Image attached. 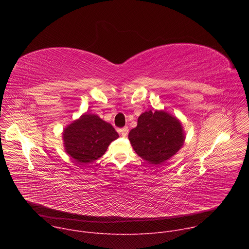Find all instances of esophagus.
Returning a JSON list of instances; mask_svg holds the SVG:
<instances>
[{
    "instance_id": "esophagus-1",
    "label": "esophagus",
    "mask_w": 249,
    "mask_h": 249,
    "mask_svg": "<svg viewBox=\"0 0 249 249\" xmlns=\"http://www.w3.org/2000/svg\"><path fill=\"white\" fill-rule=\"evenodd\" d=\"M118 132L121 134V136H122V137H126V136L128 135L129 129H128V127H123V128L119 129V130H118Z\"/></svg>"
}]
</instances>
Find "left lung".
<instances>
[{"instance_id": "8db88e82", "label": "left lung", "mask_w": 249, "mask_h": 249, "mask_svg": "<svg viewBox=\"0 0 249 249\" xmlns=\"http://www.w3.org/2000/svg\"><path fill=\"white\" fill-rule=\"evenodd\" d=\"M134 151L152 164H160L174 156L184 143V132L176 117L165 111H146L128 136Z\"/></svg>"}]
</instances>
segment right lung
Instances as JSON below:
<instances>
[{"mask_svg":"<svg viewBox=\"0 0 249 249\" xmlns=\"http://www.w3.org/2000/svg\"><path fill=\"white\" fill-rule=\"evenodd\" d=\"M119 137L111 124L94 114H83L63 132L66 152L76 161L88 163L104 155Z\"/></svg>","mask_w":249,"mask_h":249,"instance_id":"1","label":"right lung"}]
</instances>
